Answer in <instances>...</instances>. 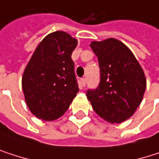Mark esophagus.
Returning a JSON list of instances; mask_svg holds the SVG:
<instances>
[{"label":"esophagus","mask_w":159,"mask_h":159,"mask_svg":"<svg viewBox=\"0 0 159 159\" xmlns=\"http://www.w3.org/2000/svg\"><path fill=\"white\" fill-rule=\"evenodd\" d=\"M80 85H81L82 87H85V85H86V80H85V79H80Z\"/></svg>","instance_id":"34e87169"}]
</instances>
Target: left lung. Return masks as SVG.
Segmentation results:
<instances>
[{"label": "left lung", "mask_w": 159, "mask_h": 159, "mask_svg": "<svg viewBox=\"0 0 159 159\" xmlns=\"http://www.w3.org/2000/svg\"><path fill=\"white\" fill-rule=\"evenodd\" d=\"M90 46L98 58L101 80L95 90L87 91V98L102 119L112 124L123 122L143 100V70L132 52L117 39L92 41Z\"/></svg>", "instance_id": "8db88e82"}]
</instances>
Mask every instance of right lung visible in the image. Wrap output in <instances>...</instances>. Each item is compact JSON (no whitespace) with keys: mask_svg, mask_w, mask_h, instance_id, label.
Instances as JSON below:
<instances>
[{"mask_svg":"<svg viewBox=\"0 0 159 159\" xmlns=\"http://www.w3.org/2000/svg\"><path fill=\"white\" fill-rule=\"evenodd\" d=\"M78 40L65 31L48 34L39 43L22 77L26 104L38 119L62 117L79 92L71 54Z\"/></svg>","mask_w":159,"mask_h":159,"instance_id":"1","label":"right lung"}]
</instances>
